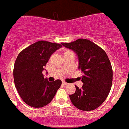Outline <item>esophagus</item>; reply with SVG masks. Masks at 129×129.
<instances>
[{
  "label": "esophagus",
  "instance_id": "34e87169",
  "mask_svg": "<svg viewBox=\"0 0 129 129\" xmlns=\"http://www.w3.org/2000/svg\"><path fill=\"white\" fill-rule=\"evenodd\" d=\"M62 84H64V85H68V83L67 82H66L64 81H62Z\"/></svg>",
  "mask_w": 129,
  "mask_h": 129
}]
</instances>
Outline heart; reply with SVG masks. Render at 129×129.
Here are the masks:
<instances>
[{
	"label": "heart",
	"instance_id": "1",
	"mask_svg": "<svg viewBox=\"0 0 129 129\" xmlns=\"http://www.w3.org/2000/svg\"><path fill=\"white\" fill-rule=\"evenodd\" d=\"M69 51H70L68 50V49H62V50H61V52L63 53V55L65 53H67V52H69Z\"/></svg>",
	"mask_w": 129,
	"mask_h": 129
}]
</instances>
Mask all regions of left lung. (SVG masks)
I'll use <instances>...</instances> for the list:
<instances>
[{
	"label": "left lung",
	"mask_w": 129,
	"mask_h": 129,
	"mask_svg": "<svg viewBox=\"0 0 129 129\" xmlns=\"http://www.w3.org/2000/svg\"><path fill=\"white\" fill-rule=\"evenodd\" d=\"M65 47L74 50L78 56L79 69L83 72L81 89L69 95L72 104L82 111H93L104 102L111 91L113 69L108 55L103 49L87 39L80 38Z\"/></svg>",
	"instance_id": "1"
}]
</instances>
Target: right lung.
<instances>
[{
	"label": "right lung",
	"mask_w": 129,
	"mask_h": 129,
	"mask_svg": "<svg viewBox=\"0 0 129 129\" xmlns=\"http://www.w3.org/2000/svg\"><path fill=\"white\" fill-rule=\"evenodd\" d=\"M63 43L40 40L22 50L14 67V80L22 100L30 107L41 108L53 100L62 81L49 82L43 71L51 54L62 47Z\"/></svg>",
	"instance_id": "1"
}]
</instances>
